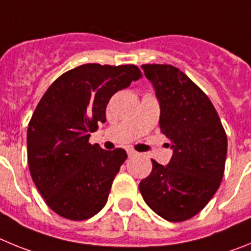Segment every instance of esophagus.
<instances>
[{
    "label": "esophagus",
    "mask_w": 251,
    "mask_h": 251,
    "mask_svg": "<svg viewBox=\"0 0 251 251\" xmlns=\"http://www.w3.org/2000/svg\"><path fill=\"white\" fill-rule=\"evenodd\" d=\"M127 153H128V156H129V157H133V156H136V154H137L136 151L130 150V148H129V150H127Z\"/></svg>",
    "instance_id": "esophagus-1"
}]
</instances>
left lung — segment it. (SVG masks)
Here are the masks:
<instances>
[{
    "instance_id": "1",
    "label": "left lung",
    "mask_w": 251,
    "mask_h": 251,
    "mask_svg": "<svg viewBox=\"0 0 251 251\" xmlns=\"http://www.w3.org/2000/svg\"><path fill=\"white\" fill-rule=\"evenodd\" d=\"M142 69L156 90L159 128L174 154L167 166L152 159L139 191L157 215L181 223L199 214L220 187L227 137L211 100L185 73L166 64Z\"/></svg>"
}]
</instances>
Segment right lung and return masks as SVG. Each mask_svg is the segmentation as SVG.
<instances>
[{"label": "right lung", "mask_w": 251, "mask_h": 251, "mask_svg": "<svg viewBox=\"0 0 251 251\" xmlns=\"http://www.w3.org/2000/svg\"><path fill=\"white\" fill-rule=\"evenodd\" d=\"M142 77L136 65L84 64L60 75L37 104L27 127V162L46 205L81 221L105 206L127 152L90 145V132L105 122L106 104Z\"/></svg>", "instance_id": "add662e5"}]
</instances>
